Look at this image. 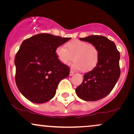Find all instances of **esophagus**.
<instances>
[{
  "label": "esophagus",
  "mask_w": 134,
  "mask_h": 134,
  "mask_svg": "<svg viewBox=\"0 0 134 134\" xmlns=\"http://www.w3.org/2000/svg\"><path fill=\"white\" fill-rule=\"evenodd\" d=\"M74 74V72L72 71V70H70V74H69V76H73Z\"/></svg>",
  "instance_id": "obj_1"
}]
</instances>
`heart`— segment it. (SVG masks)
<instances>
[{
	"instance_id": "1",
	"label": "heart",
	"mask_w": 134,
	"mask_h": 134,
	"mask_svg": "<svg viewBox=\"0 0 134 134\" xmlns=\"http://www.w3.org/2000/svg\"><path fill=\"white\" fill-rule=\"evenodd\" d=\"M66 48L59 46L55 50L58 60L67 65L73 60L72 67L76 70L90 71L93 70L99 61L98 49L93 44L79 40H73L66 44Z\"/></svg>"
}]
</instances>
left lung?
Returning a JSON list of instances; mask_svg holds the SVG:
<instances>
[{
    "instance_id": "left-lung-1",
    "label": "left lung",
    "mask_w": 134,
    "mask_h": 134,
    "mask_svg": "<svg viewBox=\"0 0 134 134\" xmlns=\"http://www.w3.org/2000/svg\"><path fill=\"white\" fill-rule=\"evenodd\" d=\"M79 40L96 46L99 57L96 67L84 75L82 83L76 89V93L84 101L99 100L111 91L119 79L120 55L114 43L104 36L91 35Z\"/></svg>"
}]
</instances>
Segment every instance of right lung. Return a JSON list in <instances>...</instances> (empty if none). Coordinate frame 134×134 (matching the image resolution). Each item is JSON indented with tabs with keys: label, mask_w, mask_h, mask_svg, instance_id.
<instances>
[{
	"label": "right lung",
	"mask_w": 134,
	"mask_h": 134,
	"mask_svg": "<svg viewBox=\"0 0 134 134\" xmlns=\"http://www.w3.org/2000/svg\"><path fill=\"white\" fill-rule=\"evenodd\" d=\"M69 40L41 33L23 41L15 57V79L18 90L28 100L35 103L50 101L60 81L69 76V67L55 54L57 48Z\"/></svg>",
	"instance_id": "1"
}]
</instances>
